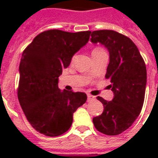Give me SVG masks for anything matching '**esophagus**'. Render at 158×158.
<instances>
[{"mask_svg": "<svg viewBox=\"0 0 158 158\" xmlns=\"http://www.w3.org/2000/svg\"><path fill=\"white\" fill-rule=\"evenodd\" d=\"M93 100H95V97L91 94H88V101H93Z\"/></svg>", "mask_w": 158, "mask_h": 158, "instance_id": "esophagus-1", "label": "esophagus"}]
</instances>
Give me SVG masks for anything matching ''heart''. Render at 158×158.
<instances>
[{
  "label": "heart",
  "instance_id": "obj_1",
  "mask_svg": "<svg viewBox=\"0 0 158 158\" xmlns=\"http://www.w3.org/2000/svg\"><path fill=\"white\" fill-rule=\"evenodd\" d=\"M98 50H102V49H101V48H95V49H94V51H98ZM94 51H93V52H94Z\"/></svg>",
  "mask_w": 158,
  "mask_h": 158
}]
</instances>
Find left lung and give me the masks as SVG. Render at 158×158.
Here are the masks:
<instances>
[{
	"instance_id": "left-lung-1",
	"label": "left lung",
	"mask_w": 158,
	"mask_h": 158,
	"mask_svg": "<svg viewBox=\"0 0 158 158\" xmlns=\"http://www.w3.org/2000/svg\"><path fill=\"white\" fill-rule=\"evenodd\" d=\"M91 37L92 43H100L109 52L105 77L110 79L109 86L114 94L112 101L97 98L104 110L93 122L104 135H120L132 125L142 110L147 84L145 62L132 40L121 33L98 30L92 32Z\"/></svg>"
}]
</instances>
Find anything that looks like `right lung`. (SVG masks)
<instances>
[{
	"instance_id": "right-lung-1",
	"label": "right lung",
	"mask_w": 158,
	"mask_h": 158,
	"mask_svg": "<svg viewBox=\"0 0 158 158\" xmlns=\"http://www.w3.org/2000/svg\"><path fill=\"white\" fill-rule=\"evenodd\" d=\"M91 31H44L24 49L19 64L18 98L28 121L40 134L56 137L69 130L73 114L87 100L84 93L58 88L62 70L89 42Z\"/></svg>"
}]
</instances>
